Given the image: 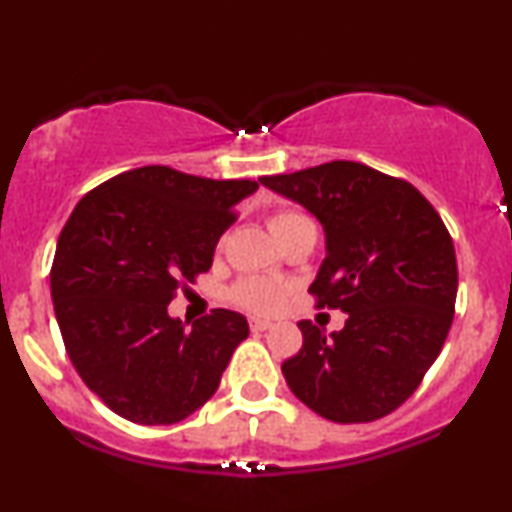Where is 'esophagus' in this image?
Here are the masks:
<instances>
[{
    "instance_id": "1",
    "label": "esophagus",
    "mask_w": 512,
    "mask_h": 512,
    "mask_svg": "<svg viewBox=\"0 0 512 512\" xmlns=\"http://www.w3.org/2000/svg\"><path fill=\"white\" fill-rule=\"evenodd\" d=\"M272 322H269V319H257V317H252L250 319V329L252 331H267V329H272Z\"/></svg>"
}]
</instances>
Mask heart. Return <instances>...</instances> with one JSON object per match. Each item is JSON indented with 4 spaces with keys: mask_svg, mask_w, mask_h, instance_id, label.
Returning a JSON list of instances; mask_svg holds the SVG:
<instances>
[{
    "mask_svg": "<svg viewBox=\"0 0 512 512\" xmlns=\"http://www.w3.org/2000/svg\"><path fill=\"white\" fill-rule=\"evenodd\" d=\"M267 224L274 238L281 243L293 231L310 226L312 219L305 217L303 212H295V209H279V212L269 214ZM283 295H286V286L281 281L267 279V276H248V279L238 281L231 291L233 303L252 312H274L276 307H281Z\"/></svg>",
    "mask_w": 512,
    "mask_h": 512,
    "instance_id": "1",
    "label": "heart"
}]
</instances>
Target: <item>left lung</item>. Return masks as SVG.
Masks as SVG:
<instances>
[{
  "instance_id": "obj_1",
  "label": "left lung",
  "mask_w": 512,
  "mask_h": 512,
  "mask_svg": "<svg viewBox=\"0 0 512 512\" xmlns=\"http://www.w3.org/2000/svg\"><path fill=\"white\" fill-rule=\"evenodd\" d=\"M324 226L326 257L310 293L346 312L326 334L298 322L303 348L281 365L286 384L331 422H374L415 393L439 357L455 312L453 238L412 183L360 162L262 176Z\"/></svg>"
}]
</instances>
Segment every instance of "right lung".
<instances>
[{"instance_id":"1","label":"right lung","mask_w":512,"mask_h":512,"mask_svg":"<svg viewBox=\"0 0 512 512\" xmlns=\"http://www.w3.org/2000/svg\"><path fill=\"white\" fill-rule=\"evenodd\" d=\"M255 181L140 166L92 188L54 252L52 300L73 367L123 420L176 424L219 389L248 319L212 310L186 329L166 305L212 267Z\"/></svg>"}]
</instances>
